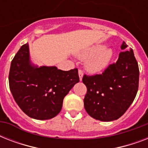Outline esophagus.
Listing matches in <instances>:
<instances>
[{"instance_id":"34e87169","label":"esophagus","mask_w":148,"mask_h":148,"mask_svg":"<svg viewBox=\"0 0 148 148\" xmlns=\"http://www.w3.org/2000/svg\"><path fill=\"white\" fill-rule=\"evenodd\" d=\"M78 74H79V77H80V81L82 80V77H83V75H84V73H83V71L82 70H79L78 71Z\"/></svg>"}]
</instances>
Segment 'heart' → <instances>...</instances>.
<instances>
[{"mask_svg": "<svg viewBox=\"0 0 148 148\" xmlns=\"http://www.w3.org/2000/svg\"><path fill=\"white\" fill-rule=\"evenodd\" d=\"M82 59H87L86 68L91 73L102 71L110 64L113 58V51L110 48H104L101 45H95L80 55Z\"/></svg>", "mask_w": 148, "mask_h": 148, "instance_id": "heart-1", "label": "heart"}]
</instances>
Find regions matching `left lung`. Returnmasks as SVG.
Wrapping results in <instances>:
<instances>
[{
	"instance_id": "1",
	"label": "left lung",
	"mask_w": 148,
	"mask_h": 148,
	"mask_svg": "<svg viewBox=\"0 0 148 148\" xmlns=\"http://www.w3.org/2000/svg\"><path fill=\"white\" fill-rule=\"evenodd\" d=\"M127 47L124 41L121 48ZM82 81L88 89L84 105L88 114L101 121L118 119L133 103L138 90L139 67L133 50L121 52L117 62L102 74H84Z\"/></svg>"
}]
</instances>
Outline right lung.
Masks as SVG:
<instances>
[{"instance_id": "1", "label": "right lung", "mask_w": 148, "mask_h": 148, "mask_svg": "<svg viewBox=\"0 0 148 148\" xmlns=\"http://www.w3.org/2000/svg\"><path fill=\"white\" fill-rule=\"evenodd\" d=\"M78 82L77 68L64 71L54 66L38 67L32 64L27 43L22 45L11 61V94L23 112L34 119L47 120L57 116L64 97Z\"/></svg>"}]
</instances>
